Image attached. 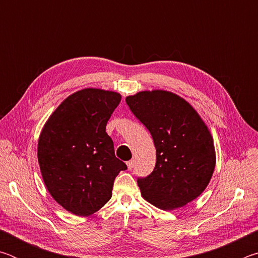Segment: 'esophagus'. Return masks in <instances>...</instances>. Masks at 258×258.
Listing matches in <instances>:
<instances>
[{
    "instance_id": "34e87169",
    "label": "esophagus",
    "mask_w": 258,
    "mask_h": 258,
    "mask_svg": "<svg viewBox=\"0 0 258 258\" xmlns=\"http://www.w3.org/2000/svg\"><path fill=\"white\" fill-rule=\"evenodd\" d=\"M126 165H127V168L128 169H132L134 167V160L133 159L132 160H128L127 163H126Z\"/></svg>"
}]
</instances>
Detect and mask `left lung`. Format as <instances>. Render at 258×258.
<instances>
[{
  "label": "left lung",
  "mask_w": 258,
  "mask_h": 258,
  "mask_svg": "<svg viewBox=\"0 0 258 258\" xmlns=\"http://www.w3.org/2000/svg\"><path fill=\"white\" fill-rule=\"evenodd\" d=\"M131 111L149 130L156 166L138 178L142 197L164 211L185 206L203 194L216 163L214 140L191 104L164 90L126 97Z\"/></svg>",
  "instance_id": "8db88e82"
}]
</instances>
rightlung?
<instances>
[{
  "instance_id": "1",
  "label": "right lung",
  "mask_w": 258,
  "mask_h": 258,
  "mask_svg": "<svg viewBox=\"0 0 258 258\" xmlns=\"http://www.w3.org/2000/svg\"><path fill=\"white\" fill-rule=\"evenodd\" d=\"M120 99L112 91H77L52 112L40 134L37 158L46 189L77 216L102 208L111 198L116 176L127 168L116 158L106 132Z\"/></svg>"
}]
</instances>
